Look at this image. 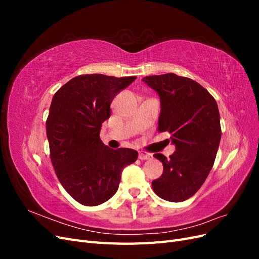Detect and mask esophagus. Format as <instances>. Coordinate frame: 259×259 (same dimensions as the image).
<instances>
[{"instance_id":"1","label":"esophagus","mask_w":259,"mask_h":259,"mask_svg":"<svg viewBox=\"0 0 259 259\" xmlns=\"http://www.w3.org/2000/svg\"><path fill=\"white\" fill-rule=\"evenodd\" d=\"M138 158H139L140 160H149V159L151 158V155L149 154V153L144 152V151H139V152H138Z\"/></svg>"}]
</instances>
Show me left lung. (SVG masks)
<instances>
[{
	"label": "left lung",
	"instance_id": "8db88e82",
	"mask_svg": "<svg viewBox=\"0 0 259 259\" xmlns=\"http://www.w3.org/2000/svg\"><path fill=\"white\" fill-rule=\"evenodd\" d=\"M143 82L158 93V130L170 133L176 148L168 159L153 154L164 169L152 189L163 200L185 201L205 182L216 158L222 138L216 100L198 82L175 73L145 76Z\"/></svg>",
	"mask_w": 259,
	"mask_h": 259
}]
</instances>
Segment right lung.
I'll list each match as a JSON object with an SVG mask.
<instances>
[{"label": "right lung", "mask_w": 259, "mask_h": 259, "mask_svg": "<svg viewBox=\"0 0 259 259\" xmlns=\"http://www.w3.org/2000/svg\"><path fill=\"white\" fill-rule=\"evenodd\" d=\"M136 76L84 74L55 94L46 121L51 160L60 184L79 203L101 204L117 191L123 168L137 160L128 148L113 150L101 142V124L113 98Z\"/></svg>", "instance_id": "1"}]
</instances>
